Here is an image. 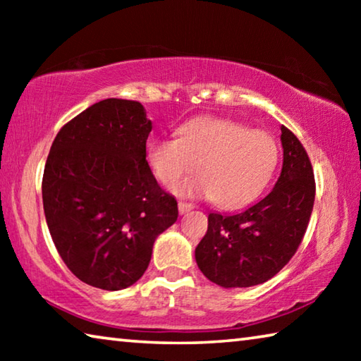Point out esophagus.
<instances>
[{"label":"esophagus","instance_id":"1","mask_svg":"<svg viewBox=\"0 0 361 361\" xmlns=\"http://www.w3.org/2000/svg\"><path fill=\"white\" fill-rule=\"evenodd\" d=\"M194 207H195L194 204H189V202H180V204H178V212H180V215H185V213L194 210Z\"/></svg>","mask_w":361,"mask_h":361}]
</instances>
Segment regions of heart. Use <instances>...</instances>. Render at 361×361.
I'll return each mask as SVG.
<instances>
[{
  "instance_id": "obj_1",
  "label": "heart",
  "mask_w": 361,
  "mask_h": 361,
  "mask_svg": "<svg viewBox=\"0 0 361 361\" xmlns=\"http://www.w3.org/2000/svg\"><path fill=\"white\" fill-rule=\"evenodd\" d=\"M146 161L162 185H172L199 161L200 173L181 181L175 191L239 209L264 191L276 172L279 148L271 135L235 121L194 118L180 127L178 138L149 142Z\"/></svg>"
}]
</instances>
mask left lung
Wrapping results in <instances>:
<instances>
[{
  "label": "left lung",
  "mask_w": 361,
  "mask_h": 361,
  "mask_svg": "<svg viewBox=\"0 0 361 361\" xmlns=\"http://www.w3.org/2000/svg\"><path fill=\"white\" fill-rule=\"evenodd\" d=\"M283 166L276 186L258 204L235 215L210 213L195 247V262L210 282L247 288L280 272L301 243L314 209L315 180L304 146L280 127Z\"/></svg>",
  "instance_id": "obj_1"
}]
</instances>
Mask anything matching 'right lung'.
I'll list each match as a JSON object with an SVG mask.
<instances>
[{
    "label": "right lung",
    "instance_id": "obj_1",
    "mask_svg": "<svg viewBox=\"0 0 361 361\" xmlns=\"http://www.w3.org/2000/svg\"><path fill=\"white\" fill-rule=\"evenodd\" d=\"M151 121L140 102L106 99L57 133L42 175L49 232L66 267L118 291L143 276L159 234L178 218L146 161Z\"/></svg>",
    "mask_w": 361,
    "mask_h": 361
}]
</instances>
